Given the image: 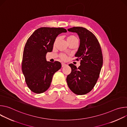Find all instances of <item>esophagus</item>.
<instances>
[{
  "label": "esophagus",
  "mask_w": 127,
  "mask_h": 127,
  "mask_svg": "<svg viewBox=\"0 0 127 127\" xmlns=\"http://www.w3.org/2000/svg\"><path fill=\"white\" fill-rule=\"evenodd\" d=\"M67 65L66 64H65V63H62V67H65V66H66Z\"/></svg>",
  "instance_id": "34e87169"
}]
</instances>
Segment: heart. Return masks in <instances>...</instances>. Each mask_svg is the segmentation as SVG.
<instances>
[{
	"mask_svg": "<svg viewBox=\"0 0 127 127\" xmlns=\"http://www.w3.org/2000/svg\"><path fill=\"white\" fill-rule=\"evenodd\" d=\"M58 40H59L58 38L56 39L55 42V44L58 41ZM66 40H67V42L68 43L72 42H73V41H78V39L76 37V36H75L74 35H70L68 36ZM60 58L63 60H65L67 59V57L65 55H63V54H61V55H60Z\"/></svg>",
	"mask_w": 127,
	"mask_h": 127,
	"instance_id": "1",
	"label": "heart"
}]
</instances>
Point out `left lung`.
<instances>
[{"label":"left lung","instance_id":"8db88e82","mask_svg":"<svg viewBox=\"0 0 127 127\" xmlns=\"http://www.w3.org/2000/svg\"><path fill=\"white\" fill-rule=\"evenodd\" d=\"M68 31L79 36L80 45L75 57L80 60V65L77 68L73 64L69 65L71 72L67 77V83L75 94L85 95L93 89L99 77L103 63L101 48L95 36L86 29L77 27Z\"/></svg>","mask_w":127,"mask_h":127}]
</instances>
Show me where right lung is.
<instances>
[{"label": "right lung", "instance_id": "right-lung-1", "mask_svg": "<svg viewBox=\"0 0 127 127\" xmlns=\"http://www.w3.org/2000/svg\"><path fill=\"white\" fill-rule=\"evenodd\" d=\"M67 30L62 28L43 27L36 30L26 43L22 71L26 83L35 94L44 93L49 88L53 75L61 68L58 61H47L46 54L52 51L56 37Z\"/></svg>", "mask_w": 127, "mask_h": 127}]
</instances>
